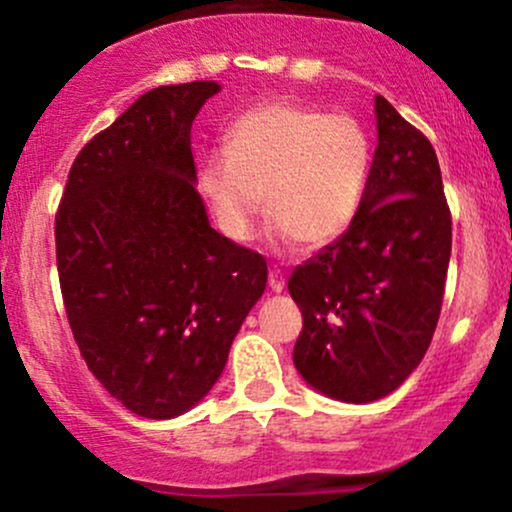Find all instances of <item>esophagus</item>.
<instances>
[{
    "instance_id": "esophagus-1",
    "label": "esophagus",
    "mask_w": 512,
    "mask_h": 512,
    "mask_svg": "<svg viewBox=\"0 0 512 512\" xmlns=\"http://www.w3.org/2000/svg\"><path fill=\"white\" fill-rule=\"evenodd\" d=\"M270 289L272 292H282L285 289V275H282L280 267H272L270 270Z\"/></svg>"
}]
</instances>
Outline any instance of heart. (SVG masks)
Returning <instances> with one entry per match:
<instances>
[{"mask_svg": "<svg viewBox=\"0 0 512 512\" xmlns=\"http://www.w3.org/2000/svg\"><path fill=\"white\" fill-rule=\"evenodd\" d=\"M371 163V136L352 113L272 98L225 128L223 148L200 163L198 188L230 240H250L267 205L277 240L327 247L359 218Z\"/></svg>", "mask_w": 512, "mask_h": 512, "instance_id": "heart-1", "label": "heart"}]
</instances>
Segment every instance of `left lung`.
I'll return each mask as SVG.
<instances>
[{
	"label": "left lung",
	"instance_id": "obj_1",
	"mask_svg": "<svg viewBox=\"0 0 512 512\" xmlns=\"http://www.w3.org/2000/svg\"><path fill=\"white\" fill-rule=\"evenodd\" d=\"M374 108L379 146L359 218L287 282L304 319L294 366L347 404L391 394L421 364L451 260V210L431 141L384 96Z\"/></svg>",
	"mask_w": 512,
	"mask_h": 512
}]
</instances>
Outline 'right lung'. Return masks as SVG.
<instances>
[{
    "label": "right lung",
    "mask_w": 512,
    "mask_h": 512,
    "mask_svg": "<svg viewBox=\"0 0 512 512\" xmlns=\"http://www.w3.org/2000/svg\"><path fill=\"white\" fill-rule=\"evenodd\" d=\"M220 86H158L79 151L56 210V267L79 352L143 418H173L223 374L267 262L208 223L190 128Z\"/></svg>",
    "instance_id": "obj_1"
}]
</instances>
